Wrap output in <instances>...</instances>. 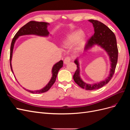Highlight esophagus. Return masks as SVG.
<instances>
[{"label": "esophagus", "mask_w": 130, "mask_h": 130, "mask_svg": "<svg viewBox=\"0 0 130 130\" xmlns=\"http://www.w3.org/2000/svg\"><path fill=\"white\" fill-rule=\"evenodd\" d=\"M71 61V58H70V57H66L64 60V64H68L69 62H70V61Z\"/></svg>", "instance_id": "obj_1"}]
</instances>
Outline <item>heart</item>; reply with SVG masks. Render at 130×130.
Returning a JSON list of instances; mask_svg holds the SVG:
<instances>
[{"label": "heart", "mask_w": 130, "mask_h": 130, "mask_svg": "<svg viewBox=\"0 0 130 130\" xmlns=\"http://www.w3.org/2000/svg\"><path fill=\"white\" fill-rule=\"evenodd\" d=\"M85 41V36L81 30H76L69 34L64 42L66 46H71L76 44V50L82 48Z\"/></svg>", "instance_id": "b5f03b06"}]
</instances>
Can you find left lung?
<instances>
[{
  "instance_id": "8db88e82",
  "label": "left lung",
  "mask_w": 130,
  "mask_h": 130,
  "mask_svg": "<svg viewBox=\"0 0 130 130\" xmlns=\"http://www.w3.org/2000/svg\"><path fill=\"white\" fill-rule=\"evenodd\" d=\"M88 21L92 23L93 25L94 34L86 43L85 50L87 51L95 45H99L107 52L111 62V68L110 69L109 76L105 80L96 84H88L82 81L80 76V67L78 58L75 60V63L77 65V69L73 75L74 81L82 88L92 90L101 88L107 84L111 80L116 68L118 56V50L116 36L111 29L100 22L93 19H90Z\"/></svg>"
}]
</instances>
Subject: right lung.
<instances>
[{
  "mask_svg": "<svg viewBox=\"0 0 130 130\" xmlns=\"http://www.w3.org/2000/svg\"><path fill=\"white\" fill-rule=\"evenodd\" d=\"M49 24L46 22H39L36 21H30L26 24L25 25L22 26L21 28L19 29L18 32L15 35L12 41L11 42V48H10V67L11 69V71L13 73L12 68L11 65V60L12 57V53L13 49L14 47V43L16 41L18 37L23 36V35H36L38 36H48L49 32L47 30V26ZM63 62L62 60H61L55 64L52 69V77L49 83L47 84L45 87L38 90H27L25 88L27 91H28L31 93H36V94H40L42 93H44L48 91V90L52 87V86L55 83L56 81V78L58 72L62 67Z\"/></svg>",
  "mask_w": 130,
  "mask_h": 130,
  "instance_id": "add662e5",
  "label": "right lung"
}]
</instances>
